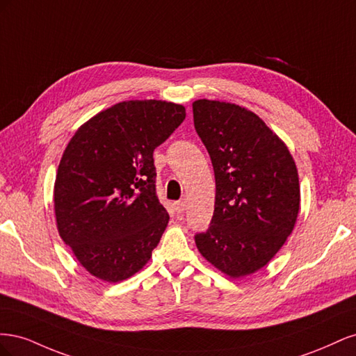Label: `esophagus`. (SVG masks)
Segmentation results:
<instances>
[{"mask_svg":"<svg viewBox=\"0 0 356 356\" xmlns=\"http://www.w3.org/2000/svg\"><path fill=\"white\" fill-rule=\"evenodd\" d=\"M174 208H175V211H177L178 213H182V212L186 211V208H187L186 200H179V202H175V203H174Z\"/></svg>","mask_w":356,"mask_h":356,"instance_id":"34e87169","label":"esophagus"}]
</instances>
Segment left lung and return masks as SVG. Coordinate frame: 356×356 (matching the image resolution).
Listing matches in <instances>:
<instances>
[{
    "label": "left lung",
    "mask_w": 356,
    "mask_h": 356,
    "mask_svg": "<svg viewBox=\"0 0 356 356\" xmlns=\"http://www.w3.org/2000/svg\"><path fill=\"white\" fill-rule=\"evenodd\" d=\"M193 118L215 174L209 229L199 252L230 277L260 270L293 233L300 209L296 161L260 117L242 106L199 99Z\"/></svg>",
    "instance_id": "8db88e82"
}]
</instances>
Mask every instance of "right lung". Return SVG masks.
Instances as JSON below:
<instances>
[{"instance_id": "right-lung-1", "label": "right lung", "mask_w": 356, "mask_h": 356, "mask_svg": "<svg viewBox=\"0 0 356 356\" xmlns=\"http://www.w3.org/2000/svg\"><path fill=\"white\" fill-rule=\"evenodd\" d=\"M184 118L174 102L124 101L68 143L53 191L58 232L95 277L124 281L152 258L169 221L156 195L153 153Z\"/></svg>"}]
</instances>
